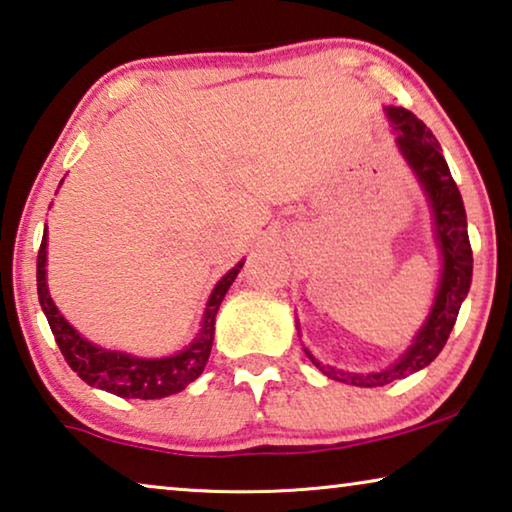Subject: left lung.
Returning <instances> with one entry per match:
<instances>
[{"mask_svg": "<svg viewBox=\"0 0 512 512\" xmlns=\"http://www.w3.org/2000/svg\"><path fill=\"white\" fill-rule=\"evenodd\" d=\"M385 113L390 117L392 129L397 131L399 152H402L406 164L416 173L420 187L425 189L427 201L432 205L436 242H439L441 249L443 268L432 311H429L427 321L420 328L416 339H413V344L406 348V353L395 365L369 374L344 372V369L318 362L305 348L309 360L328 379L358 385V388H379V385H388L427 367L448 342L450 330H453L457 321L459 307H462L466 293H469L473 274V254L469 233H466L462 194H459L446 159H443L439 140L434 138V133L425 127V122L418 120L411 110L390 106L385 108Z\"/></svg>", "mask_w": 512, "mask_h": 512, "instance_id": "8db88e82", "label": "left lung"}]
</instances>
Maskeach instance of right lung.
I'll use <instances>...</instances> for the list:
<instances>
[{
	"instance_id": "right-lung-1",
	"label": "right lung",
	"mask_w": 512,
	"mask_h": 512,
	"mask_svg": "<svg viewBox=\"0 0 512 512\" xmlns=\"http://www.w3.org/2000/svg\"><path fill=\"white\" fill-rule=\"evenodd\" d=\"M48 231L43 233L39 256H36V291H39V302L43 314L48 318L50 330H53L55 342L62 351L64 360L85 383L101 388L106 392H113L117 397L127 399H161L168 395H175L194 383L198 376L203 374L212 351L214 339V318L221 300L231 284L242 270V261L235 265L231 272H226L214 286L205 305L201 332H198L194 342H191L184 351L170 355V358H136V355L122 353V351H106V348L87 342L80 337L69 325V321L59 314L53 298L48 293L46 281V261H48Z\"/></svg>"
}]
</instances>
